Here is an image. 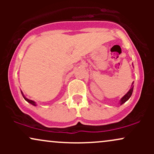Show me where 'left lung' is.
Returning a JSON list of instances; mask_svg holds the SVG:
<instances>
[{"label": "left lung", "instance_id": "8db88e82", "mask_svg": "<svg viewBox=\"0 0 154 154\" xmlns=\"http://www.w3.org/2000/svg\"><path fill=\"white\" fill-rule=\"evenodd\" d=\"M132 85H133V84H132ZM133 87H134V86L132 85L131 89H130V91L128 92V93H127V94L125 95V96L122 97V98L121 100H120V103H121V105H122V104H123L124 103H125V102H126L127 100H128L129 98H130V97H131L132 91H133Z\"/></svg>", "mask_w": 154, "mask_h": 154}]
</instances>
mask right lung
Instances as JSON below:
<instances>
[{"mask_svg": "<svg viewBox=\"0 0 154 154\" xmlns=\"http://www.w3.org/2000/svg\"><path fill=\"white\" fill-rule=\"evenodd\" d=\"M22 95H23V97H24V99H25V100H26V101H27V102H29V103L32 104V105H34V106H35V104H36V103H35V102H34V101H33V100H29V99H27V98H25V97H24V95H23V94H22Z\"/></svg>", "mask_w": 154, "mask_h": 154, "instance_id": "1", "label": "right lung"}]
</instances>
